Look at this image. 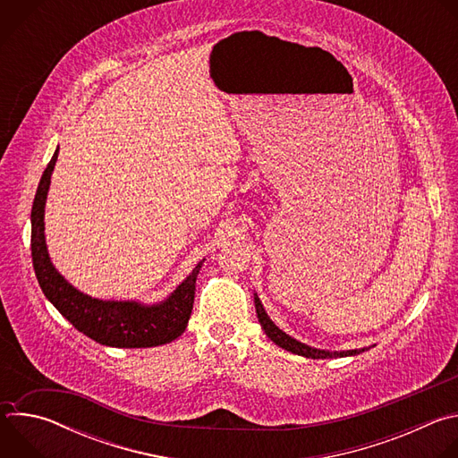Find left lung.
I'll use <instances>...</instances> for the list:
<instances>
[{
    "label": "left lung",
    "mask_w": 458,
    "mask_h": 458,
    "mask_svg": "<svg viewBox=\"0 0 458 458\" xmlns=\"http://www.w3.org/2000/svg\"><path fill=\"white\" fill-rule=\"evenodd\" d=\"M253 302H255V311H257V318L263 326L265 334L268 335V339L272 343H276L279 348L292 352L295 355H302L306 359H337V357H352V355H359L364 352V348L360 350H346V352H330V350H318L313 346H308L293 337H290L288 334H284L281 328L274 324V320L268 317V313L265 311V306L260 304V299L257 297V293H253Z\"/></svg>",
    "instance_id": "8db88e82"
}]
</instances>
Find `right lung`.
<instances>
[{
    "label": "right lung",
    "instance_id": "add662e5",
    "mask_svg": "<svg viewBox=\"0 0 458 458\" xmlns=\"http://www.w3.org/2000/svg\"><path fill=\"white\" fill-rule=\"evenodd\" d=\"M55 148L47 165L32 205L30 250L38 283L45 297L78 332L112 348H152L175 341L184 330L193 308L195 279L205 263L199 260L191 274L161 302L103 301L74 288L52 265L45 241V203L50 177L57 161Z\"/></svg>",
    "mask_w": 458,
    "mask_h": 458
}]
</instances>
